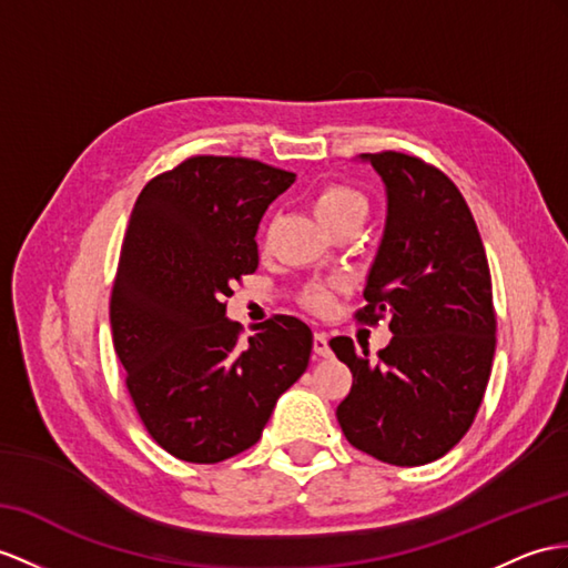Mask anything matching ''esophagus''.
<instances>
[{"label": "esophagus", "mask_w": 568, "mask_h": 568, "mask_svg": "<svg viewBox=\"0 0 568 568\" xmlns=\"http://www.w3.org/2000/svg\"><path fill=\"white\" fill-rule=\"evenodd\" d=\"M313 352H315V356H329V344H327V337H325V332H315L313 335Z\"/></svg>", "instance_id": "obj_1"}]
</instances>
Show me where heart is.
<instances>
[{"label":"heart","instance_id":"1","mask_svg":"<svg viewBox=\"0 0 568 568\" xmlns=\"http://www.w3.org/2000/svg\"><path fill=\"white\" fill-rule=\"evenodd\" d=\"M313 214L317 221L329 231L347 221H364L366 216V202L364 197L344 185H327L313 197ZM303 301L315 311H325L332 303V288L329 286H311Z\"/></svg>","mask_w":568,"mask_h":568}]
</instances>
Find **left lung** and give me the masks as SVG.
I'll return each mask as SVG.
<instances>
[{
    "label": "left lung",
    "mask_w": 568,
    "mask_h": 568,
    "mask_svg": "<svg viewBox=\"0 0 568 568\" xmlns=\"http://www.w3.org/2000/svg\"><path fill=\"white\" fill-rule=\"evenodd\" d=\"M385 185V226L358 317H388L393 339L368 358L349 337L329 339L352 371L337 407L344 436L376 460H438L473 426L487 390L496 317L479 231L460 190L434 165L383 151L362 154Z\"/></svg>",
    "instance_id": "obj_1"
}]
</instances>
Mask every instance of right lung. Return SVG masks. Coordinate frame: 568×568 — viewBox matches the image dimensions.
Here are the masks:
<instances>
[{"instance_id": "1", "label": "right lung", "mask_w": 568, "mask_h": 568, "mask_svg": "<svg viewBox=\"0 0 568 568\" xmlns=\"http://www.w3.org/2000/svg\"><path fill=\"white\" fill-rule=\"evenodd\" d=\"M294 180L251 159L195 156L134 202L110 327L146 432L178 460L212 465L255 446L308 368L306 323L274 315L241 342L224 303L257 270L260 219Z\"/></svg>"}]
</instances>
